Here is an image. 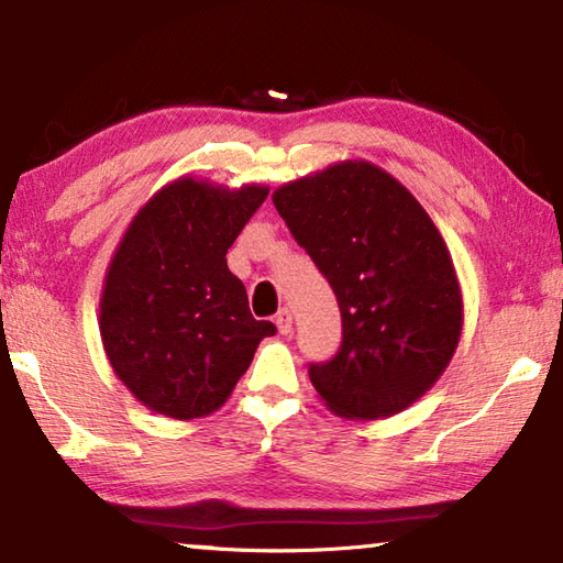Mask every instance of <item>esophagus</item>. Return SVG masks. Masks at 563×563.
<instances>
[{"instance_id":"1","label":"esophagus","mask_w":563,"mask_h":563,"mask_svg":"<svg viewBox=\"0 0 563 563\" xmlns=\"http://www.w3.org/2000/svg\"><path fill=\"white\" fill-rule=\"evenodd\" d=\"M275 328H278L280 335H288V332H292V312L288 308H283L278 316H275Z\"/></svg>"}]
</instances>
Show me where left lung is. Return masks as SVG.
<instances>
[{
	"instance_id": "8db88e82",
	"label": "left lung",
	"mask_w": 563,
	"mask_h": 563,
	"mask_svg": "<svg viewBox=\"0 0 563 563\" xmlns=\"http://www.w3.org/2000/svg\"><path fill=\"white\" fill-rule=\"evenodd\" d=\"M273 203L340 305L338 355L310 365L322 402L360 422L415 405L452 362L464 325L462 285L430 213L365 158L288 180Z\"/></svg>"
}]
</instances>
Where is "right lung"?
Returning a JSON list of instances; mask_svg holds the SVG:
<instances>
[{"instance_id":"obj_1","label":"right lung","mask_w":563,"mask_h":563,"mask_svg":"<svg viewBox=\"0 0 563 563\" xmlns=\"http://www.w3.org/2000/svg\"><path fill=\"white\" fill-rule=\"evenodd\" d=\"M180 176L139 208L111 255L99 300L101 345L113 373L151 412H216L251 365L268 320L247 310L225 253L268 196Z\"/></svg>"}]
</instances>
